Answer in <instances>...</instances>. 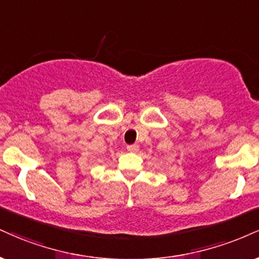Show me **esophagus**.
<instances>
[{
	"mask_svg": "<svg viewBox=\"0 0 259 259\" xmlns=\"http://www.w3.org/2000/svg\"><path fill=\"white\" fill-rule=\"evenodd\" d=\"M126 149L129 152H133V153H135V152L139 151V146L138 145H127Z\"/></svg>",
	"mask_w": 259,
	"mask_h": 259,
	"instance_id": "1",
	"label": "esophagus"
}]
</instances>
